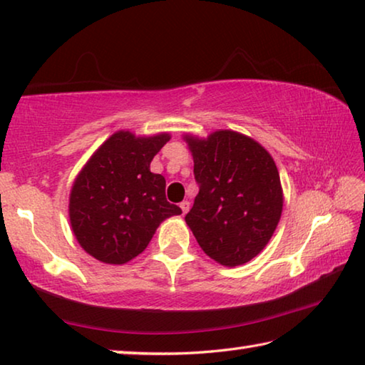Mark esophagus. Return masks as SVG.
Wrapping results in <instances>:
<instances>
[{
    "instance_id": "esophagus-1",
    "label": "esophagus",
    "mask_w": 365,
    "mask_h": 365,
    "mask_svg": "<svg viewBox=\"0 0 365 365\" xmlns=\"http://www.w3.org/2000/svg\"><path fill=\"white\" fill-rule=\"evenodd\" d=\"M189 205H190V204H189L187 200H182L181 204H179V207H181V210H182V215H184V214H187V210H189Z\"/></svg>"
}]
</instances>
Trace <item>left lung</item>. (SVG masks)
Wrapping results in <instances>:
<instances>
[{"label":"left lung","instance_id":"8db88e82","mask_svg":"<svg viewBox=\"0 0 365 365\" xmlns=\"http://www.w3.org/2000/svg\"><path fill=\"white\" fill-rule=\"evenodd\" d=\"M199 184L186 223L204 253L240 266L264 250L282 214L284 195L272 156L253 138L218 130L186 135Z\"/></svg>","mask_w":365,"mask_h":365}]
</instances>
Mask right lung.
<instances>
[{"label":"right lung","instance_id":"add662e5","mask_svg":"<svg viewBox=\"0 0 365 365\" xmlns=\"http://www.w3.org/2000/svg\"><path fill=\"white\" fill-rule=\"evenodd\" d=\"M170 133L135 137L120 130L96 150L70 194L73 233L88 255L124 264L147 248L165 218L182 214L166 200V181L150 171Z\"/></svg>","mask_w":365,"mask_h":365}]
</instances>
